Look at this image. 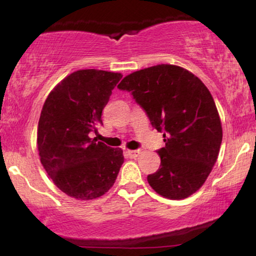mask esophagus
<instances>
[{
  "label": "esophagus",
  "mask_w": 256,
  "mask_h": 256,
  "mask_svg": "<svg viewBox=\"0 0 256 256\" xmlns=\"http://www.w3.org/2000/svg\"><path fill=\"white\" fill-rule=\"evenodd\" d=\"M127 155L130 157V158H135V157L140 156V154H141V150H127Z\"/></svg>",
  "instance_id": "1"
}]
</instances>
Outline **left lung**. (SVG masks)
Returning <instances> with one entry per match:
<instances>
[{"instance_id":"left-lung-1","label":"left lung","mask_w":256,"mask_h":256,"mask_svg":"<svg viewBox=\"0 0 256 256\" xmlns=\"http://www.w3.org/2000/svg\"><path fill=\"white\" fill-rule=\"evenodd\" d=\"M118 87L132 92L152 127L164 132L166 146L157 152L160 168L148 176L149 185L172 200L190 197L211 174L222 140L208 88L192 72L170 64L132 72Z\"/></svg>"}]
</instances>
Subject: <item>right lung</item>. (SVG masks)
<instances>
[{"instance_id":"1","label":"right lung","mask_w":256,"mask_h":256,"mask_svg":"<svg viewBox=\"0 0 256 256\" xmlns=\"http://www.w3.org/2000/svg\"><path fill=\"white\" fill-rule=\"evenodd\" d=\"M121 73L79 70L54 86L42 108L37 146L42 166L68 197L90 200L113 186L124 152L90 138Z\"/></svg>"}]
</instances>
